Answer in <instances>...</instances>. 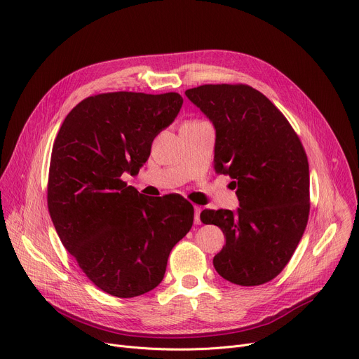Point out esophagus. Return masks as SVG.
Listing matches in <instances>:
<instances>
[{"label": "esophagus", "instance_id": "1", "mask_svg": "<svg viewBox=\"0 0 359 359\" xmlns=\"http://www.w3.org/2000/svg\"><path fill=\"white\" fill-rule=\"evenodd\" d=\"M201 212H202V208L195 206V224L196 225H201Z\"/></svg>", "mask_w": 359, "mask_h": 359}]
</instances>
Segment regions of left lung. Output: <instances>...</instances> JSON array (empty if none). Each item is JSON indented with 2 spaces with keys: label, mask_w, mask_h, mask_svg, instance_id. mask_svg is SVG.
I'll use <instances>...</instances> for the list:
<instances>
[{
  "label": "left lung",
  "mask_w": 359,
  "mask_h": 359,
  "mask_svg": "<svg viewBox=\"0 0 359 359\" xmlns=\"http://www.w3.org/2000/svg\"><path fill=\"white\" fill-rule=\"evenodd\" d=\"M186 97L217 130L215 170L233 179L240 208L205 209L225 245L213 267L240 285L271 281L287 266L307 225L309 163L302 141L280 109L244 83L202 85Z\"/></svg>",
  "instance_id": "8db88e82"
}]
</instances>
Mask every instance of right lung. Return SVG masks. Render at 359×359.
<instances>
[{"instance_id":"1","label":"right lung","mask_w":359,"mask_h":359,"mask_svg":"<svg viewBox=\"0 0 359 359\" xmlns=\"http://www.w3.org/2000/svg\"><path fill=\"white\" fill-rule=\"evenodd\" d=\"M177 92H108L72 109L55 140L47 208L63 247L102 292L130 299L161 283L172 248L194 225L182 196L141 198L137 175L154 137L177 116Z\"/></svg>"}]
</instances>
